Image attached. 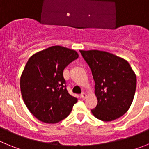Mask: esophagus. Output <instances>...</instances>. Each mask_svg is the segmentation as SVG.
Listing matches in <instances>:
<instances>
[{
    "instance_id": "34e87169",
    "label": "esophagus",
    "mask_w": 149,
    "mask_h": 149,
    "mask_svg": "<svg viewBox=\"0 0 149 149\" xmlns=\"http://www.w3.org/2000/svg\"><path fill=\"white\" fill-rule=\"evenodd\" d=\"M81 98H83V99H84V98H86V93H83L81 95Z\"/></svg>"
}]
</instances>
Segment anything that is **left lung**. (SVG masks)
Segmentation results:
<instances>
[{"instance_id": "8db88e82", "label": "left lung", "mask_w": 149, "mask_h": 149, "mask_svg": "<svg viewBox=\"0 0 149 149\" xmlns=\"http://www.w3.org/2000/svg\"><path fill=\"white\" fill-rule=\"evenodd\" d=\"M92 71L97 106L91 110L104 122L115 120L130 108L136 91V77L127 60L106 51H80Z\"/></svg>"}]
</instances>
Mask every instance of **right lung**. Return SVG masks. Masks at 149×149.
<instances>
[{"label": "right lung", "mask_w": 149, "mask_h": 149, "mask_svg": "<svg viewBox=\"0 0 149 149\" xmlns=\"http://www.w3.org/2000/svg\"><path fill=\"white\" fill-rule=\"evenodd\" d=\"M74 50L51 46L30 56L20 79L24 104L34 116L54 124L66 118L77 99L68 93L63 70L78 58Z\"/></svg>", "instance_id": "right-lung-1"}]
</instances>
